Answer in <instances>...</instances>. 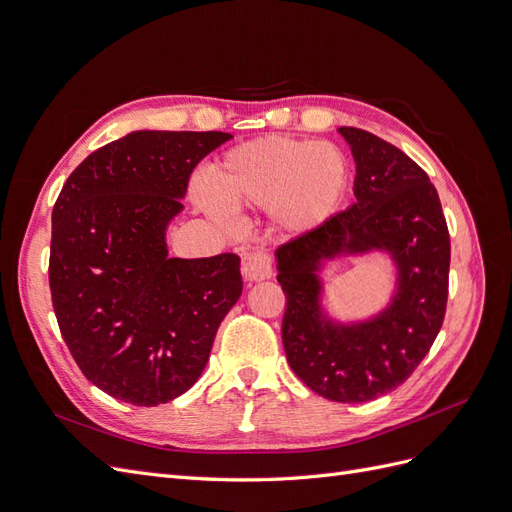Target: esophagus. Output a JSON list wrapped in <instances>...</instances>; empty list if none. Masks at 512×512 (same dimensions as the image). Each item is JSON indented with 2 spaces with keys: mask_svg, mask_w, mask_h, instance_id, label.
Wrapping results in <instances>:
<instances>
[{
  "mask_svg": "<svg viewBox=\"0 0 512 512\" xmlns=\"http://www.w3.org/2000/svg\"><path fill=\"white\" fill-rule=\"evenodd\" d=\"M243 280L247 284H256L273 277V258L265 250H254L243 258Z\"/></svg>",
  "mask_w": 512,
  "mask_h": 512,
  "instance_id": "obj_1",
  "label": "esophagus"
}]
</instances>
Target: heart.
<instances>
[{
    "mask_svg": "<svg viewBox=\"0 0 512 512\" xmlns=\"http://www.w3.org/2000/svg\"><path fill=\"white\" fill-rule=\"evenodd\" d=\"M348 160L331 143L262 136L226 151L196 185L194 203L215 220L230 205L267 207L288 232H309L337 213L348 188Z\"/></svg>",
    "mask_w": 512,
    "mask_h": 512,
    "instance_id": "heart-1",
    "label": "heart"
}]
</instances>
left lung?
<instances>
[{
	"instance_id": "left-lung-1",
	"label": "left lung",
	"mask_w": 512,
	"mask_h": 512,
	"mask_svg": "<svg viewBox=\"0 0 512 512\" xmlns=\"http://www.w3.org/2000/svg\"><path fill=\"white\" fill-rule=\"evenodd\" d=\"M356 164L354 203L275 252L286 294V359L309 389L363 404L404 384L440 333L451 237L436 188L404 151L359 128H339ZM382 251L396 265L394 297L382 313L333 321L321 307L327 261Z\"/></svg>"
}]
</instances>
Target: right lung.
<instances>
[{
	"mask_svg": "<svg viewBox=\"0 0 512 512\" xmlns=\"http://www.w3.org/2000/svg\"><path fill=\"white\" fill-rule=\"evenodd\" d=\"M226 132L138 130L87 156L53 207L49 284L59 331L85 378L160 406L200 378L241 297V258H170L166 228L196 164Z\"/></svg>",
	"mask_w": 512,
	"mask_h": 512,
	"instance_id": "1",
	"label": "right lung"
}]
</instances>
